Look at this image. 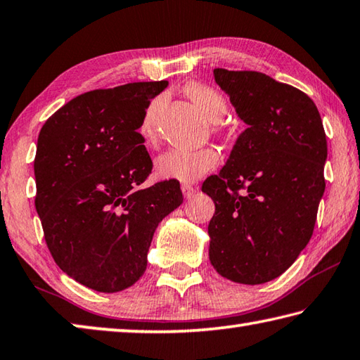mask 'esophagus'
<instances>
[{
	"instance_id": "obj_1",
	"label": "esophagus",
	"mask_w": 360,
	"mask_h": 360,
	"mask_svg": "<svg viewBox=\"0 0 360 360\" xmlns=\"http://www.w3.org/2000/svg\"><path fill=\"white\" fill-rule=\"evenodd\" d=\"M181 191H182V195H184L186 198H191L192 195L197 192V187L192 186V184H182L181 186Z\"/></svg>"
}]
</instances>
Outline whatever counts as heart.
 I'll return each instance as SVG.
<instances>
[{
  "instance_id": "1",
  "label": "heart",
  "mask_w": 360,
  "mask_h": 360,
  "mask_svg": "<svg viewBox=\"0 0 360 360\" xmlns=\"http://www.w3.org/2000/svg\"><path fill=\"white\" fill-rule=\"evenodd\" d=\"M187 96L202 113L219 127V121L226 113V102L219 91L202 83H192L186 89ZM160 99L149 103L140 124V132L146 140L155 139V120H158ZM220 154L214 148L198 149H169L155 162L158 174L163 179L181 182H195L219 165Z\"/></svg>"
}]
</instances>
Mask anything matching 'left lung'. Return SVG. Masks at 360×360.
I'll list each match as a JSON object with an SVG mask.
<instances>
[{
  "mask_svg": "<svg viewBox=\"0 0 360 360\" xmlns=\"http://www.w3.org/2000/svg\"><path fill=\"white\" fill-rule=\"evenodd\" d=\"M214 78L247 129L220 173L202 182L215 202L209 259L231 282L266 283L313 234L326 188L323 121L305 93L261 72L214 69Z\"/></svg>",
  "mask_w": 360,
  "mask_h": 360,
  "instance_id": "obj_1",
  "label": "left lung"
}]
</instances>
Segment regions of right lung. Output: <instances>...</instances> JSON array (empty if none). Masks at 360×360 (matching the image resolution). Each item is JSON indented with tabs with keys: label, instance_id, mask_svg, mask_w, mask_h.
I'll return each mask as SVG.
<instances>
[{
	"label": "right lung",
	"instance_id": "right-lung-1",
	"mask_svg": "<svg viewBox=\"0 0 360 360\" xmlns=\"http://www.w3.org/2000/svg\"><path fill=\"white\" fill-rule=\"evenodd\" d=\"M167 86L162 80L89 91L39 132L34 205L45 243L60 269L91 290L132 286L146 271L155 228L182 202L178 181L143 186L153 160L139 129Z\"/></svg>",
	"mask_w": 360,
	"mask_h": 360
}]
</instances>
